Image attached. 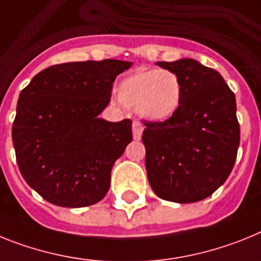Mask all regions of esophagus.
Masks as SVG:
<instances>
[{"label": "esophagus", "instance_id": "esophagus-1", "mask_svg": "<svg viewBox=\"0 0 261 261\" xmlns=\"http://www.w3.org/2000/svg\"><path fill=\"white\" fill-rule=\"evenodd\" d=\"M142 133H143V126L138 121H134L133 123V137L135 140H139L142 138Z\"/></svg>", "mask_w": 261, "mask_h": 261}]
</instances>
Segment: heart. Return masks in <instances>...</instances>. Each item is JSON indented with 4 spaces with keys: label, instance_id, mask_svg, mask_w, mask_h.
Listing matches in <instances>:
<instances>
[{
    "label": "heart",
    "instance_id": "heart-1",
    "mask_svg": "<svg viewBox=\"0 0 261 261\" xmlns=\"http://www.w3.org/2000/svg\"><path fill=\"white\" fill-rule=\"evenodd\" d=\"M117 97L147 121L164 122L180 109L182 84L168 69H138L118 84Z\"/></svg>",
    "mask_w": 261,
    "mask_h": 261
}]
</instances>
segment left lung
Returning a JSON list of instances; mask_svg holds the SVG:
<instances>
[{"label":"left lung","instance_id":"8db88e82","mask_svg":"<svg viewBox=\"0 0 261 261\" xmlns=\"http://www.w3.org/2000/svg\"><path fill=\"white\" fill-rule=\"evenodd\" d=\"M156 64L177 74L182 101L168 121L144 122L147 177L160 198L197 202L227 180L237 160L235 94L221 73L194 59Z\"/></svg>","mask_w":261,"mask_h":261}]
</instances>
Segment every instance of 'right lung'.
I'll return each mask as SVG.
<instances>
[{"mask_svg": "<svg viewBox=\"0 0 261 261\" xmlns=\"http://www.w3.org/2000/svg\"><path fill=\"white\" fill-rule=\"evenodd\" d=\"M131 62L52 65L19 94L11 137L24 181L63 207L97 203L110 188L115 160L133 140L131 121L98 115L110 102L115 77Z\"/></svg>", "mask_w": 261, "mask_h": 261, "instance_id": "right-lung-1", "label": "right lung"}]
</instances>
